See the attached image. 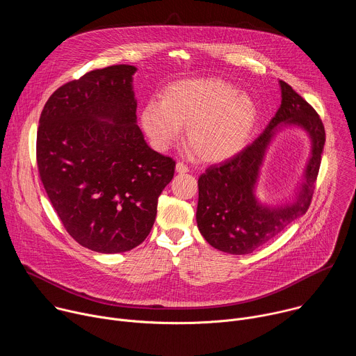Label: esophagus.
<instances>
[{
    "instance_id": "obj_1",
    "label": "esophagus",
    "mask_w": 356,
    "mask_h": 356,
    "mask_svg": "<svg viewBox=\"0 0 356 356\" xmlns=\"http://www.w3.org/2000/svg\"><path fill=\"white\" fill-rule=\"evenodd\" d=\"M176 172H177V173H180V175H184V173H187V172H188V168H187L184 163L177 162V163H176Z\"/></svg>"
}]
</instances>
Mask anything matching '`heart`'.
Listing matches in <instances>:
<instances>
[{"label":"heart","mask_w":356,"mask_h":356,"mask_svg":"<svg viewBox=\"0 0 356 356\" xmlns=\"http://www.w3.org/2000/svg\"><path fill=\"white\" fill-rule=\"evenodd\" d=\"M259 120L249 94L220 79H193L170 84L162 99L142 108L140 124L156 149H168L187 128L186 140L201 162H225L248 145Z\"/></svg>","instance_id":"1"}]
</instances>
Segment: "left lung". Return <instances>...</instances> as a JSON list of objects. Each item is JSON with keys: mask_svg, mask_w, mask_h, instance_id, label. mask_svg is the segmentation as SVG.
I'll list each match as a JSON object with an SVG mask.
<instances>
[{"mask_svg": "<svg viewBox=\"0 0 356 356\" xmlns=\"http://www.w3.org/2000/svg\"><path fill=\"white\" fill-rule=\"evenodd\" d=\"M279 86L282 104L265 131L238 155L210 166L198 177L197 227L213 248L232 255H246L268 243L306 214L312 202L325 143L324 125L314 108L287 83L279 80ZM289 127L308 134L311 156L293 194L268 205L256 197L260 169L275 135Z\"/></svg>", "mask_w": 356, "mask_h": 356, "instance_id": "8db88e82", "label": "left lung"}]
</instances>
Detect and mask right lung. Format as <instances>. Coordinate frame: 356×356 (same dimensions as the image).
<instances>
[{
  "label": "right lung",
  "instance_id": "right-lung-1",
  "mask_svg": "<svg viewBox=\"0 0 356 356\" xmlns=\"http://www.w3.org/2000/svg\"><path fill=\"white\" fill-rule=\"evenodd\" d=\"M135 66L86 73L43 107L36 138L40 180L70 236L99 253L145 241L175 161L152 149L136 124Z\"/></svg>",
  "mask_w": 356,
  "mask_h": 356
}]
</instances>
